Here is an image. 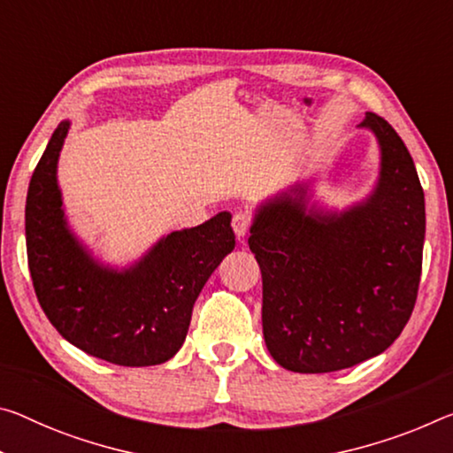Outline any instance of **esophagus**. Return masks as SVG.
<instances>
[{
	"instance_id": "obj_1",
	"label": "esophagus",
	"mask_w": 453,
	"mask_h": 453,
	"mask_svg": "<svg viewBox=\"0 0 453 453\" xmlns=\"http://www.w3.org/2000/svg\"><path fill=\"white\" fill-rule=\"evenodd\" d=\"M250 226H252V218H250L248 213L240 211V213H235V215H234V219H232V227H234L235 238H238V240H243V238H246V234H248Z\"/></svg>"
}]
</instances>
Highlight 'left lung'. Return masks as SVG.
<instances>
[{
	"label": "left lung",
	"mask_w": 453,
	"mask_h": 453,
	"mask_svg": "<svg viewBox=\"0 0 453 453\" xmlns=\"http://www.w3.org/2000/svg\"><path fill=\"white\" fill-rule=\"evenodd\" d=\"M379 173L347 207L298 179L254 210L250 250L262 272V328L270 355L294 372H333L381 355L418 298L426 199L395 128L367 112Z\"/></svg>",
	"instance_id": "1"
}]
</instances>
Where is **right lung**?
<instances>
[{
	"label": "right lung",
	"instance_id": "add662e5",
	"mask_svg": "<svg viewBox=\"0 0 453 453\" xmlns=\"http://www.w3.org/2000/svg\"><path fill=\"white\" fill-rule=\"evenodd\" d=\"M70 120H62L35 167L26 199L27 264L35 296L76 349L120 367H150L177 355L193 304L235 248L232 213L161 235L127 265L104 262L72 229L58 183Z\"/></svg>",
	"mask_w": 453,
	"mask_h": 453
}]
</instances>
